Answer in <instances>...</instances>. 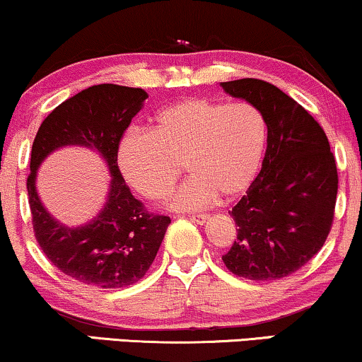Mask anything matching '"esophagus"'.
<instances>
[{
	"label": "esophagus",
	"instance_id": "esophagus-1",
	"mask_svg": "<svg viewBox=\"0 0 362 362\" xmlns=\"http://www.w3.org/2000/svg\"><path fill=\"white\" fill-rule=\"evenodd\" d=\"M190 221H192V222H195V223H200V226H202V223H205V222L209 221V215H207V214L190 215Z\"/></svg>",
	"mask_w": 362,
	"mask_h": 362
}]
</instances>
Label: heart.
Masks as SVG:
<instances>
[{
	"label": "heart",
	"instance_id": "heart-1",
	"mask_svg": "<svg viewBox=\"0 0 362 362\" xmlns=\"http://www.w3.org/2000/svg\"><path fill=\"white\" fill-rule=\"evenodd\" d=\"M267 145V125L247 102L189 98L160 110L152 132H128L118 145L125 180L148 200L170 194L182 172L192 173L173 197L175 209H202L249 189Z\"/></svg>",
	"mask_w": 362,
	"mask_h": 362
}]
</instances>
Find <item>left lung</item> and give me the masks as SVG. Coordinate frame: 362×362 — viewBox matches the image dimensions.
<instances>
[{"label": "left lung", "instance_id": "obj_1", "mask_svg": "<svg viewBox=\"0 0 362 362\" xmlns=\"http://www.w3.org/2000/svg\"><path fill=\"white\" fill-rule=\"evenodd\" d=\"M260 110L267 150L259 175L230 210L237 240L223 264L250 281L291 276L321 250L331 232L337 167L322 127L296 100L257 78L221 83Z\"/></svg>", "mask_w": 362, "mask_h": 362}]
</instances>
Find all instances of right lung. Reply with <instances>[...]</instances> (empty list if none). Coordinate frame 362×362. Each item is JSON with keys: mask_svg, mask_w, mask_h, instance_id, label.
Segmentation results:
<instances>
[{"mask_svg": "<svg viewBox=\"0 0 362 362\" xmlns=\"http://www.w3.org/2000/svg\"><path fill=\"white\" fill-rule=\"evenodd\" d=\"M147 98L141 88L93 85L58 105L38 128L26 178L31 223L38 245L68 277L118 289L139 282L152 265L170 217L148 212L132 195L117 162L118 145ZM83 144L99 150L112 173L109 202L93 223L68 229L51 218L34 190L35 168L54 148Z\"/></svg>", "mask_w": 362, "mask_h": 362, "instance_id": "add662e5", "label": "right lung"}]
</instances>
